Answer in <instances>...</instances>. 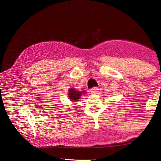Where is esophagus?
<instances>
[{"instance_id": "esophagus-1", "label": "esophagus", "mask_w": 161, "mask_h": 161, "mask_svg": "<svg viewBox=\"0 0 161 161\" xmlns=\"http://www.w3.org/2000/svg\"><path fill=\"white\" fill-rule=\"evenodd\" d=\"M98 90H99L98 87L95 86V87H92V89H90V92H91L92 94H95V93H97V92H98Z\"/></svg>"}]
</instances>
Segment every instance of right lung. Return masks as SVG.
Instances as JSON below:
<instances>
[{"instance_id": "right-lung-1", "label": "right lung", "mask_w": 161, "mask_h": 161, "mask_svg": "<svg viewBox=\"0 0 161 161\" xmlns=\"http://www.w3.org/2000/svg\"><path fill=\"white\" fill-rule=\"evenodd\" d=\"M85 93L86 91H76L75 89L72 88L69 91V97L70 99L75 102H76L79 99H80V97L82 96V95Z\"/></svg>"}]
</instances>
